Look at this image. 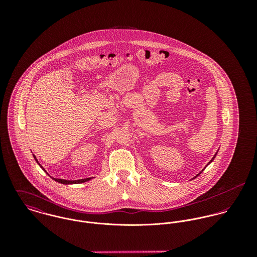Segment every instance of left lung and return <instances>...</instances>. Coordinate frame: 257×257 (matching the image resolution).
<instances>
[{"instance_id":"1","label":"left lung","mask_w":257,"mask_h":257,"mask_svg":"<svg viewBox=\"0 0 257 257\" xmlns=\"http://www.w3.org/2000/svg\"><path fill=\"white\" fill-rule=\"evenodd\" d=\"M215 156H216V155H215ZM215 156H214V158H215ZM214 158H213V159H214ZM213 159H212V160H211V161H213ZM211 161H210V162H211Z\"/></svg>"}]
</instances>
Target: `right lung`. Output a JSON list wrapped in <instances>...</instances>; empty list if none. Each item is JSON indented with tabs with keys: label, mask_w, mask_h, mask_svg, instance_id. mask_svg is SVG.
Here are the masks:
<instances>
[{
	"label": "right lung",
	"mask_w": 257,
	"mask_h": 257,
	"mask_svg": "<svg viewBox=\"0 0 257 257\" xmlns=\"http://www.w3.org/2000/svg\"><path fill=\"white\" fill-rule=\"evenodd\" d=\"M34 157H35V159H36V161H37V163H38V161H37V157L34 155ZM39 164V163H38ZM40 165V164H39ZM42 169H43V167L42 166H40ZM44 170V169H43ZM46 172V171H45ZM52 178V177H51ZM53 180H55L56 182H58V183L61 184H78V183H84V182H87V181H89V180H91V178H85V179H80V180H73V181H71V180H64V179H57V178H52Z\"/></svg>",
	"instance_id": "obj_1"
}]
</instances>
